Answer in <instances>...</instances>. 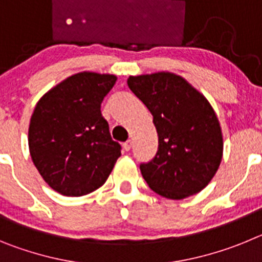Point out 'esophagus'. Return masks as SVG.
Masks as SVG:
<instances>
[{
	"label": "esophagus",
	"mask_w": 262,
	"mask_h": 262,
	"mask_svg": "<svg viewBox=\"0 0 262 262\" xmlns=\"http://www.w3.org/2000/svg\"><path fill=\"white\" fill-rule=\"evenodd\" d=\"M123 149L124 151H129L131 149V140H127L123 143Z\"/></svg>",
	"instance_id": "34e87169"
}]
</instances>
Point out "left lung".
Instances as JSON below:
<instances>
[{"mask_svg":"<svg viewBox=\"0 0 262 262\" xmlns=\"http://www.w3.org/2000/svg\"><path fill=\"white\" fill-rule=\"evenodd\" d=\"M128 88L154 115L159 151L140 170L148 186L168 200L203 190L222 163L223 134L214 108L172 72L129 76Z\"/></svg>","mask_w":262,"mask_h":262,"instance_id":"left-lung-1","label":"left lung"}]
</instances>
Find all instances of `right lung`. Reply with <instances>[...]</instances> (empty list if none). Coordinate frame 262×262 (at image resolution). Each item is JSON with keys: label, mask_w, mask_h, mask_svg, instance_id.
Here are the masks:
<instances>
[{"label": "right lung", "mask_w": 262, "mask_h": 262, "mask_svg": "<svg viewBox=\"0 0 262 262\" xmlns=\"http://www.w3.org/2000/svg\"><path fill=\"white\" fill-rule=\"evenodd\" d=\"M117 76L80 72L50 89L36 103L29 126L32 163L48 186L67 196L102 186L120 156L101 103Z\"/></svg>", "instance_id": "obj_1"}]
</instances>
